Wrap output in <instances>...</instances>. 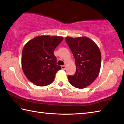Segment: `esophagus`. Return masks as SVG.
<instances>
[{
	"label": "esophagus",
	"mask_w": 124,
	"mask_h": 124,
	"mask_svg": "<svg viewBox=\"0 0 124 124\" xmlns=\"http://www.w3.org/2000/svg\"><path fill=\"white\" fill-rule=\"evenodd\" d=\"M61 67H62V69H63V70H65L66 67L65 65H63V66H62Z\"/></svg>",
	"instance_id": "34e87169"
}]
</instances>
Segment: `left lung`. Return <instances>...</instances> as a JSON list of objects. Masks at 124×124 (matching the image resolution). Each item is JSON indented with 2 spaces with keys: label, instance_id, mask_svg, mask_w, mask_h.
<instances>
[{
  "label": "left lung",
  "instance_id": "1",
  "mask_svg": "<svg viewBox=\"0 0 124 124\" xmlns=\"http://www.w3.org/2000/svg\"><path fill=\"white\" fill-rule=\"evenodd\" d=\"M75 61L76 72L69 75L70 83L78 88L90 85L99 74L101 55L98 45L87 37H66Z\"/></svg>",
  "mask_w": 124,
  "mask_h": 124
}]
</instances>
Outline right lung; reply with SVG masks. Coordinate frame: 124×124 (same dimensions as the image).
I'll return each mask as SVG.
<instances>
[{"instance_id":"right-lung-1","label":"right lung","mask_w":124,"mask_h":124,"mask_svg":"<svg viewBox=\"0 0 124 124\" xmlns=\"http://www.w3.org/2000/svg\"><path fill=\"white\" fill-rule=\"evenodd\" d=\"M63 37L40 36L28 41L23 49L21 65L29 80L37 86H46L54 81L61 67L57 65L54 51Z\"/></svg>"}]
</instances>
